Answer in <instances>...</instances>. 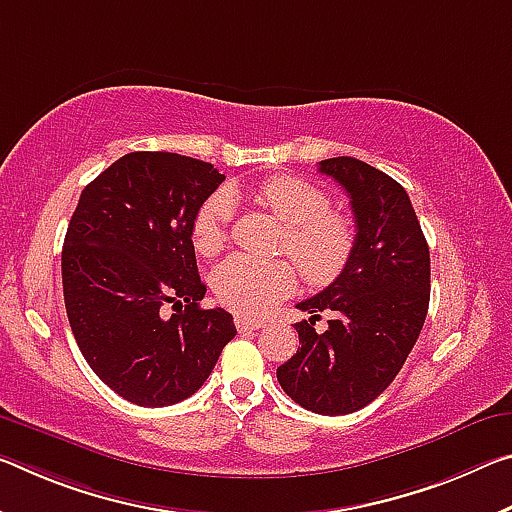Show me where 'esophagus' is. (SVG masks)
Returning <instances> with one entry per match:
<instances>
[{
	"label": "esophagus",
	"mask_w": 512,
	"mask_h": 512,
	"mask_svg": "<svg viewBox=\"0 0 512 512\" xmlns=\"http://www.w3.org/2000/svg\"><path fill=\"white\" fill-rule=\"evenodd\" d=\"M234 323H237V328H239L241 332H246V330H259V328H266V323H264V321L246 319V316H237V319H234Z\"/></svg>",
	"instance_id": "34e87169"
}]
</instances>
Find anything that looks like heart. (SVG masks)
<instances>
[{"label": "heart", "instance_id": "1", "mask_svg": "<svg viewBox=\"0 0 512 512\" xmlns=\"http://www.w3.org/2000/svg\"><path fill=\"white\" fill-rule=\"evenodd\" d=\"M255 200L285 225L280 248L294 259L312 285L335 280L353 253L355 234L342 214L330 212V200L314 184L296 175H273L259 182ZM234 198L216 191L198 207L191 225L193 246L200 255L221 253L230 237ZM296 287V271L285 259H253L234 255L214 271L212 289L237 314L262 316Z\"/></svg>", "mask_w": 512, "mask_h": 512}]
</instances>
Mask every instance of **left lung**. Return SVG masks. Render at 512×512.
<instances>
[{"mask_svg":"<svg viewBox=\"0 0 512 512\" xmlns=\"http://www.w3.org/2000/svg\"><path fill=\"white\" fill-rule=\"evenodd\" d=\"M351 198L355 243L344 271L321 294L298 303L300 346L278 383L319 415H348L385 392L408 360L431 300V255L403 186L353 157L319 161ZM336 314L316 333L320 312Z\"/></svg>","mask_w":512,"mask_h":512,"instance_id":"8db88e82","label":"left lung"}]
</instances>
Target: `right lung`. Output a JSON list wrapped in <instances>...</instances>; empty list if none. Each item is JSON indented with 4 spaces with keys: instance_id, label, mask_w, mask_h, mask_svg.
<instances>
[{
    "instance_id": "add662e5",
    "label": "right lung",
    "mask_w": 512,
    "mask_h": 512,
    "mask_svg": "<svg viewBox=\"0 0 512 512\" xmlns=\"http://www.w3.org/2000/svg\"><path fill=\"white\" fill-rule=\"evenodd\" d=\"M225 175L175 152H129L81 191L61 253L63 298L88 367L145 408L196 394L237 335L202 310L191 225ZM174 305L166 320L160 307Z\"/></svg>"
}]
</instances>
